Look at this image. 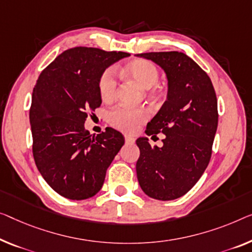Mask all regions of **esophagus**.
I'll return each instance as SVG.
<instances>
[{"label":"esophagus","instance_id":"obj_1","mask_svg":"<svg viewBox=\"0 0 252 252\" xmlns=\"http://www.w3.org/2000/svg\"><path fill=\"white\" fill-rule=\"evenodd\" d=\"M125 139H126V144H133V142H134V138L131 137V136H127V134H126Z\"/></svg>","mask_w":252,"mask_h":252}]
</instances>
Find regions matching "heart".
Instances as JSON below:
<instances>
[{
	"label": "heart",
	"instance_id": "b5f03b06",
	"mask_svg": "<svg viewBox=\"0 0 252 252\" xmlns=\"http://www.w3.org/2000/svg\"><path fill=\"white\" fill-rule=\"evenodd\" d=\"M121 72L126 78L133 80L142 89H149L150 94L158 95L160 87L156 85L159 78V70L155 63L146 59H136L122 67ZM115 74L112 69H106L98 79V93L100 98L105 103L113 102L116 96ZM148 119V111L146 108H129L119 106L112 110L108 114V121L115 129L123 132L132 133L137 130L139 125Z\"/></svg>",
	"mask_w": 252,
	"mask_h": 252
}]
</instances>
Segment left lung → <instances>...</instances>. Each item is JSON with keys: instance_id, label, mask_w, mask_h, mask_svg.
Instances as JSON below:
<instances>
[{"instance_id": "obj_1", "label": "left lung", "mask_w": 252, "mask_h": 252, "mask_svg": "<svg viewBox=\"0 0 252 252\" xmlns=\"http://www.w3.org/2000/svg\"><path fill=\"white\" fill-rule=\"evenodd\" d=\"M166 72L167 99L150 121L146 133H164L163 147L139 138L136 170L144 192L157 200H173L191 190L212 157L219 123L215 89L208 74L181 52L137 54Z\"/></svg>"}]
</instances>
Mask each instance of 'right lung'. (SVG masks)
<instances>
[{"instance_id":"obj_1","label":"right lung","mask_w":252,"mask_h":252,"mask_svg":"<svg viewBox=\"0 0 252 252\" xmlns=\"http://www.w3.org/2000/svg\"><path fill=\"white\" fill-rule=\"evenodd\" d=\"M129 55L73 47L60 54L37 79L29 111L32 155L45 181L62 197L84 200L95 196L125 145L122 133L112 127L92 136L85 121L102 104L100 74Z\"/></svg>"}]
</instances>
